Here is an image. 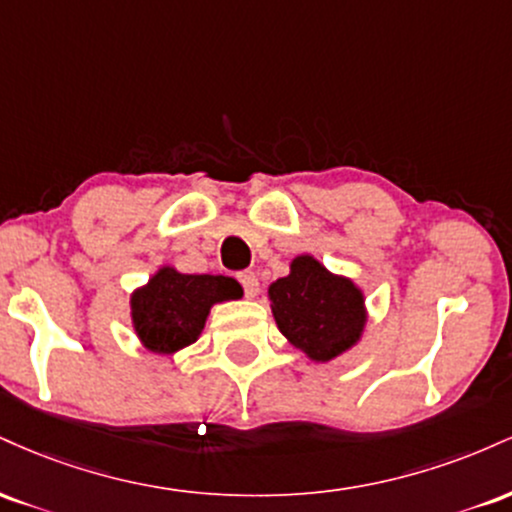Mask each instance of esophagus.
I'll list each match as a JSON object with an SVG mask.
<instances>
[{
  "instance_id": "1",
  "label": "esophagus",
  "mask_w": 512,
  "mask_h": 512,
  "mask_svg": "<svg viewBox=\"0 0 512 512\" xmlns=\"http://www.w3.org/2000/svg\"><path fill=\"white\" fill-rule=\"evenodd\" d=\"M238 281L243 284L245 296H248V298H255L257 293H260V279H257L255 272H240Z\"/></svg>"
}]
</instances>
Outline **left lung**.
Returning <instances> with one entry per match:
<instances>
[{
  "instance_id": "left-lung-1",
  "label": "left lung",
  "mask_w": 512,
  "mask_h": 512,
  "mask_svg": "<svg viewBox=\"0 0 512 512\" xmlns=\"http://www.w3.org/2000/svg\"><path fill=\"white\" fill-rule=\"evenodd\" d=\"M269 301L279 332L315 363L354 349L368 325L361 286L313 255L293 257L289 274L269 284Z\"/></svg>"
}]
</instances>
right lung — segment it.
I'll return each mask as SVG.
<instances>
[{
    "mask_svg": "<svg viewBox=\"0 0 512 512\" xmlns=\"http://www.w3.org/2000/svg\"><path fill=\"white\" fill-rule=\"evenodd\" d=\"M238 298H243V289L231 276L182 274L163 264L144 286L132 291L129 315L146 351L173 356L197 342L216 303Z\"/></svg>",
    "mask_w": 512,
    "mask_h": 512,
    "instance_id": "obj_1",
    "label": "right lung"
}]
</instances>
